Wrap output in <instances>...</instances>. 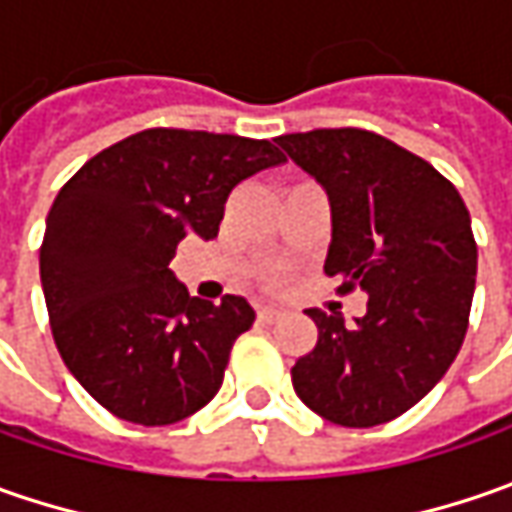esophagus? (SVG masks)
Here are the masks:
<instances>
[{"mask_svg":"<svg viewBox=\"0 0 512 512\" xmlns=\"http://www.w3.org/2000/svg\"><path fill=\"white\" fill-rule=\"evenodd\" d=\"M256 316H259V322H279L285 313H282L279 307H259V313H256Z\"/></svg>","mask_w":512,"mask_h":512,"instance_id":"34e87169","label":"esophagus"}]
</instances>
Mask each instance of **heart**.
<instances>
[{
	"instance_id": "heart-1",
	"label": "heart",
	"mask_w": 512,
	"mask_h": 512,
	"mask_svg": "<svg viewBox=\"0 0 512 512\" xmlns=\"http://www.w3.org/2000/svg\"><path fill=\"white\" fill-rule=\"evenodd\" d=\"M267 282H270V285H276V282H279V273H270V276H267Z\"/></svg>"
}]
</instances>
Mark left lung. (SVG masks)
Instances as JSON below:
<instances>
[{
	"instance_id": "1",
	"label": "left lung",
	"mask_w": 512,
	"mask_h": 512,
	"mask_svg": "<svg viewBox=\"0 0 512 512\" xmlns=\"http://www.w3.org/2000/svg\"><path fill=\"white\" fill-rule=\"evenodd\" d=\"M322 182L333 210L325 273L362 287L356 325L310 307L316 347L293 364L302 402L342 427L393 422L436 387L470 322L479 250L464 199L422 156L373 130L319 128L276 139Z\"/></svg>"
}]
</instances>
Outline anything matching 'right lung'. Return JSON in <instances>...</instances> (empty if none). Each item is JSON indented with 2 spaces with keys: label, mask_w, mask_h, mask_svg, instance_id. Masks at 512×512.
Returning <instances> with one entry per match:
<instances>
[{
  "label": "right lung",
  "mask_w": 512,
  "mask_h": 512,
  "mask_svg": "<svg viewBox=\"0 0 512 512\" xmlns=\"http://www.w3.org/2000/svg\"><path fill=\"white\" fill-rule=\"evenodd\" d=\"M279 162L285 153L267 139L150 128L62 185L39 247L50 333L113 416L162 427L219 393L256 313L242 296H190L168 262L185 236L213 239L233 187Z\"/></svg>",
  "instance_id": "1"
}]
</instances>
